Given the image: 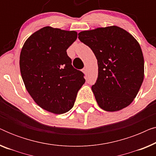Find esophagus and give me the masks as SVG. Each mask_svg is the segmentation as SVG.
<instances>
[{
  "instance_id": "1",
  "label": "esophagus",
  "mask_w": 156,
  "mask_h": 156,
  "mask_svg": "<svg viewBox=\"0 0 156 156\" xmlns=\"http://www.w3.org/2000/svg\"><path fill=\"white\" fill-rule=\"evenodd\" d=\"M82 72H83V73H84V74H87V67H84V69H83Z\"/></svg>"
}]
</instances>
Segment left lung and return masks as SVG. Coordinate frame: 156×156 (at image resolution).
Segmentation results:
<instances>
[{
  "label": "left lung",
  "instance_id": "left-lung-1",
  "mask_svg": "<svg viewBox=\"0 0 156 156\" xmlns=\"http://www.w3.org/2000/svg\"><path fill=\"white\" fill-rule=\"evenodd\" d=\"M78 35L97 59L98 78L91 90L99 107L114 112L130 105L144 78V55L137 40L116 25L84 30Z\"/></svg>",
  "mask_w": 156,
  "mask_h": 156
}]
</instances>
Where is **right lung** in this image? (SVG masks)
<instances>
[{
	"label": "right lung",
	"mask_w": 156,
	"mask_h": 156,
	"mask_svg": "<svg viewBox=\"0 0 156 156\" xmlns=\"http://www.w3.org/2000/svg\"><path fill=\"white\" fill-rule=\"evenodd\" d=\"M76 31L46 26L30 36L20 55V69L27 91L40 107L55 114L69 112L85 80L74 69L67 50Z\"/></svg>",
	"instance_id": "1"
}]
</instances>
